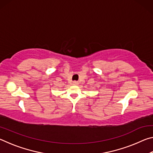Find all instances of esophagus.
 <instances>
[{
  "instance_id": "34e87169",
  "label": "esophagus",
  "mask_w": 153,
  "mask_h": 153,
  "mask_svg": "<svg viewBox=\"0 0 153 153\" xmlns=\"http://www.w3.org/2000/svg\"><path fill=\"white\" fill-rule=\"evenodd\" d=\"M73 84L74 85H78V82L76 81H74V82H73Z\"/></svg>"
}]
</instances>
